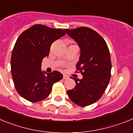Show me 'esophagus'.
Segmentation results:
<instances>
[{
  "label": "esophagus",
  "mask_w": 133,
  "mask_h": 133,
  "mask_svg": "<svg viewBox=\"0 0 133 133\" xmlns=\"http://www.w3.org/2000/svg\"><path fill=\"white\" fill-rule=\"evenodd\" d=\"M69 78V76H67V75H63V79H64V80L68 79Z\"/></svg>",
  "instance_id": "34e87169"
}]
</instances>
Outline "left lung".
<instances>
[{
	"label": "left lung",
	"instance_id": "1",
	"mask_svg": "<svg viewBox=\"0 0 133 133\" xmlns=\"http://www.w3.org/2000/svg\"><path fill=\"white\" fill-rule=\"evenodd\" d=\"M65 31L81 48L76 72L83 75L82 79L71 77L76 86L67 90V95L76 104L87 107L99 100L109 84L112 67L109 49L104 38L90 28L80 27Z\"/></svg>",
	"mask_w": 133,
	"mask_h": 133
}]
</instances>
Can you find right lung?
<instances>
[{"label":"right lung","instance_id":"add662e5","mask_svg":"<svg viewBox=\"0 0 133 133\" xmlns=\"http://www.w3.org/2000/svg\"><path fill=\"white\" fill-rule=\"evenodd\" d=\"M65 34L63 29L35 24L16 40L10 60L12 77L16 91L27 101L36 103L45 99L54 83L63 78L58 71L44 75L41 68L43 58L49 56L52 43Z\"/></svg>","mask_w":133,"mask_h":133}]
</instances>
